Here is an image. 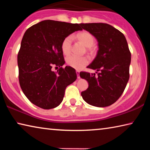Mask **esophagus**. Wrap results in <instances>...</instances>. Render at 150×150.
<instances>
[{"mask_svg": "<svg viewBox=\"0 0 150 150\" xmlns=\"http://www.w3.org/2000/svg\"><path fill=\"white\" fill-rule=\"evenodd\" d=\"M79 71H76V73H77V78L78 79H80V75H79Z\"/></svg>", "mask_w": 150, "mask_h": 150, "instance_id": "1", "label": "esophagus"}]
</instances>
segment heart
Segmentation results:
<instances>
[{
  "label": "heart",
  "mask_w": 150,
  "mask_h": 150,
  "mask_svg": "<svg viewBox=\"0 0 150 150\" xmlns=\"http://www.w3.org/2000/svg\"><path fill=\"white\" fill-rule=\"evenodd\" d=\"M75 36L85 46L87 47L88 50H92V46L95 42V38L92 34L87 31H83L78 33ZM72 42L73 37L71 35H67L63 40L62 44H61V49H62L63 54L64 55H67L71 53ZM88 62H89V60L87 57H78L75 56V55H70L66 59V63L68 65L77 70L82 69L85 66L88 64Z\"/></svg>",
  "instance_id": "b5f03b06"
}]
</instances>
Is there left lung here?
I'll list each match as a JSON object with an SVG mask.
<instances>
[{"label":"left lung","instance_id":"8db88e82","mask_svg":"<svg viewBox=\"0 0 150 150\" xmlns=\"http://www.w3.org/2000/svg\"><path fill=\"white\" fill-rule=\"evenodd\" d=\"M83 29L92 34L98 41V50L87 68L95 73L81 71L79 75L88 83V87L81 92L85 102L97 107L115 103L126 87L130 77L131 53L124 35L105 23L81 24Z\"/></svg>","mask_w":150,"mask_h":150}]
</instances>
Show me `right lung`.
Masks as SVG:
<instances>
[{"instance_id": "obj_1", "label": "right lung", "mask_w": 150, "mask_h": 150, "mask_svg": "<svg viewBox=\"0 0 150 150\" xmlns=\"http://www.w3.org/2000/svg\"><path fill=\"white\" fill-rule=\"evenodd\" d=\"M82 28L78 24L44 20L24 33L18 54L20 87L30 102L43 109L57 107L68 85L77 79L75 69L65 63L61 44ZM54 66L60 68L53 72Z\"/></svg>"}]
</instances>
